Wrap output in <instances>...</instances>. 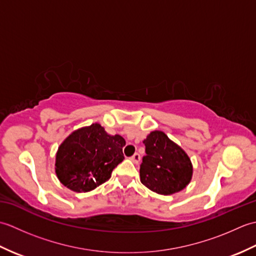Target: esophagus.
Instances as JSON below:
<instances>
[{
    "instance_id": "34e87169",
    "label": "esophagus",
    "mask_w": 256,
    "mask_h": 256,
    "mask_svg": "<svg viewBox=\"0 0 256 256\" xmlns=\"http://www.w3.org/2000/svg\"><path fill=\"white\" fill-rule=\"evenodd\" d=\"M130 160H131L134 162V164H138V162L140 160V154L135 153Z\"/></svg>"
}]
</instances>
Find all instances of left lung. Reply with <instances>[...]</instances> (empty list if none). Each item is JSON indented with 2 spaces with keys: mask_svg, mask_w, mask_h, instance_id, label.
I'll return each instance as SVG.
<instances>
[{
  "mask_svg": "<svg viewBox=\"0 0 256 256\" xmlns=\"http://www.w3.org/2000/svg\"><path fill=\"white\" fill-rule=\"evenodd\" d=\"M146 155L140 168V182L156 194L170 196L182 192L192 178V164L180 146L162 131L144 140Z\"/></svg>",
  "mask_w": 256,
  "mask_h": 256,
  "instance_id": "obj_1",
  "label": "left lung"
}]
</instances>
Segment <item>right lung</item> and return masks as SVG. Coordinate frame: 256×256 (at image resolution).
Returning a JSON list of instances; mask_svg holds the SVG:
<instances>
[{
  "instance_id": "right-lung-1",
  "label": "right lung",
  "mask_w": 256,
  "mask_h": 256,
  "mask_svg": "<svg viewBox=\"0 0 256 256\" xmlns=\"http://www.w3.org/2000/svg\"><path fill=\"white\" fill-rule=\"evenodd\" d=\"M121 135L108 134L99 123L76 130L64 140L56 153L55 172L64 187L88 192L104 184L124 160Z\"/></svg>"
}]
</instances>
